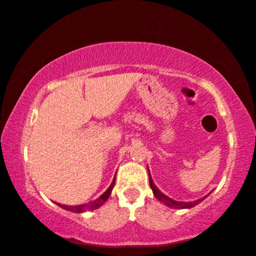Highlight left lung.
Masks as SVG:
<instances>
[{"label": "left lung", "instance_id": "1", "mask_svg": "<svg viewBox=\"0 0 256 256\" xmlns=\"http://www.w3.org/2000/svg\"><path fill=\"white\" fill-rule=\"evenodd\" d=\"M149 183H150V186H151V190H152V192L154 194V196L157 198L160 202L164 203V204L168 206H170V208H174V209H188V208H192L194 206L198 204V203L202 202L206 198H208V196H209V194H208V196H203L202 198H198V200L193 201V202H180V201L172 200V198H168L167 196H164V193L160 192L157 186L154 184V180H152V178H151L150 172H149Z\"/></svg>", "mask_w": 256, "mask_h": 256}]
</instances>
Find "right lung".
Returning <instances> with one entry per match:
<instances>
[{"label": "right lung", "instance_id": "add662e5", "mask_svg": "<svg viewBox=\"0 0 256 256\" xmlns=\"http://www.w3.org/2000/svg\"><path fill=\"white\" fill-rule=\"evenodd\" d=\"M114 184H115V180H112V183L110 184V188L106 190L105 193L102 194L96 200L88 203V204H80V206H66V204H60V203H56V204L60 206L62 209L64 210H68V211H71V212H76V214H80V212H84V211H88V210H94V209H98L99 206H102L104 203L107 201V198H110V193H112V190L114 188Z\"/></svg>", "mask_w": 256, "mask_h": 256}]
</instances>
